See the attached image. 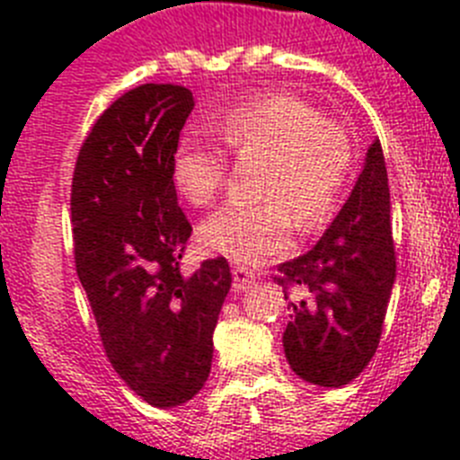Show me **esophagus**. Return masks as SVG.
I'll return each instance as SVG.
<instances>
[{
    "instance_id": "obj_1",
    "label": "esophagus",
    "mask_w": 460,
    "mask_h": 460,
    "mask_svg": "<svg viewBox=\"0 0 460 460\" xmlns=\"http://www.w3.org/2000/svg\"><path fill=\"white\" fill-rule=\"evenodd\" d=\"M255 283V274L246 267H233V288L234 292H242L246 288H251Z\"/></svg>"
}]
</instances>
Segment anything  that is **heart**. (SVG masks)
Wrapping results in <instances>:
<instances>
[{
	"mask_svg": "<svg viewBox=\"0 0 460 460\" xmlns=\"http://www.w3.org/2000/svg\"><path fill=\"white\" fill-rule=\"evenodd\" d=\"M214 131L237 156L262 154L255 186L265 198L214 211L200 227L207 249L237 265H258L286 249L295 218L304 230H315L334 214L350 180L352 142L318 108L290 93H270L226 110ZM170 174L190 205H209L226 186V149L202 137H181Z\"/></svg>",
	"mask_w": 460,
	"mask_h": 460,
	"instance_id": "b5f03b06",
	"label": "heart"
}]
</instances>
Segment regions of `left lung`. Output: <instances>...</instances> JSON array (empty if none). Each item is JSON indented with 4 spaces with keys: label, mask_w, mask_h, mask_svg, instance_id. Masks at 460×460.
Masks as SVG:
<instances>
[{
    "label": "left lung",
    "mask_w": 460,
    "mask_h": 460,
    "mask_svg": "<svg viewBox=\"0 0 460 460\" xmlns=\"http://www.w3.org/2000/svg\"><path fill=\"white\" fill-rule=\"evenodd\" d=\"M389 209L387 165L376 140L350 198L320 242L279 265L276 283L296 290L288 304L286 359L311 385L343 387L376 355L396 279Z\"/></svg>",
    "instance_id": "left-lung-1"
}]
</instances>
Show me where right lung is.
Returning <instances> with one entry per match:
<instances>
[{
	"instance_id": "right-lung-1",
	"label": "right lung",
	"mask_w": 460,
	"mask_h": 460,
	"mask_svg": "<svg viewBox=\"0 0 460 460\" xmlns=\"http://www.w3.org/2000/svg\"><path fill=\"white\" fill-rule=\"evenodd\" d=\"M193 105L181 84L126 92L92 126L71 184L75 270L105 355L154 408H177L205 387L233 283L226 258L181 270L193 227L170 158Z\"/></svg>"
}]
</instances>
